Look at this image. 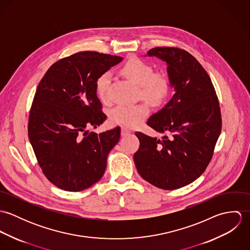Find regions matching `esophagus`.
Listing matches in <instances>:
<instances>
[{
	"instance_id": "obj_1",
	"label": "esophagus",
	"mask_w": 250,
	"mask_h": 250,
	"mask_svg": "<svg viewBox=\"0 0 250 250\" xmlns=\"http://www.w3.org/2000/svg\"><path fill=\"white\" fill-rule=\"evenodd\" d=\"M131 134V131L126 128V127H121V136L122 137H125V136H128Z\"/></svg>"
}]
</instances>
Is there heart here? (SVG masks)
Listing matches in <instances>:
<instances>
[{
  "mask_svg": "<svg viewBox=\"0 0 250 250\" xmlns=\"http://www.w3.org/2000/svg\"><path fill=\"white\" fill-rule=\"evenodd\" d=\"M121 72L129 80L140 86L141 96L152 104L162 103L168 95L170 82L164 73H154L153 67L138 58L130 59L121 68ZM111 80L109 72H104L96 80V92L103 102L108 101V87ZM146 104L119 105L109 112V118L113 123L128 128L138 127L149 113Z\"/></svg>",
  "mask_w": 250,
  "mask_h": 250,
  "instance_id": "heart-1",
  "label": "heart"
}]
</instances>
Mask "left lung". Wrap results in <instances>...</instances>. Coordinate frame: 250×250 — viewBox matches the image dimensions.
Returning a JSON list of instances; mask_svg holds the SVG:
<instances>
[{"label": "left lung", "instance_id": "left-lung-1", "mask_svg": "<svg viewBox=\"0 0 250 250\" xmlns=\"http://www.w3.org/2000/svg\"><path fill=\"white\" fill-rule=\"evenodd\" d=\"M167 65L174 95L147 120L162 139L137 132L140 148L134 155L140 175L163 189H175L198 178L209 165L221 131L220 109L212 81L185 50L156 47L145 57Z\"/></svg>", "mask_w": 250, "mask_h": 250}]
</instances>
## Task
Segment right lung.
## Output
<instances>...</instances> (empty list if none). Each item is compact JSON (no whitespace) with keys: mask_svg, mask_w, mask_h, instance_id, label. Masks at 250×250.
<instances>
[{"mask_svg":"<svg viewBox=\"0 0 250 250\" xmlns=\"http://www.w3.org/2000/svg\"><path fill=\"white\" fill-rule=\"evenodd\" d=\"M123 58L80 52L55 62L36 88L28 133L47 179L67 191L83 190L105 173L120 127L96 134L107 118L97 97L96 80Z\"/></svg>","mask_w":250,"mask_h":250,"instance_id":"add662e5","label":"right lung"}]
</instances>
